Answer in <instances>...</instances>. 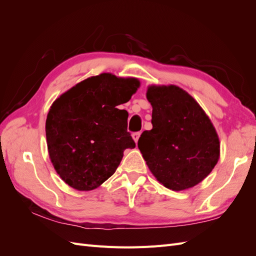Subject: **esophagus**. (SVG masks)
Returning a JSON list of instances; mask_svg holds the SVG:
<instances>
[{
  "label": "esophagus",
  "mask_w": 256,
  "mask_h": 256,
  "mask_svg": "<svg viewBox=\"0 0 256 256\" xmlns=\"http://www.w3.org/2000/svg\"><path fill=\"white\" fill-rule=\"evenodd\" d=\"M140 136H141V132H134V134H132V138H134V140L136 143H138V138H140Z\"/></svg>",
  "instance_id": "34e87169"
}]
</instances>
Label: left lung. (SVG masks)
I'll use <instances>...</instances> for the list:
<instances>
[{"label": "left lung", "instance_id": "obj_1", "mask_svg": "<svg viewBox=\"0 0 256 256\" xmlns=\"http://www.w3.org/2000/svg\"><path fill=\"white\" fill-rule=\"evenodd\" d=\"M146 97L152 106V129L138 142L146 164L168 189L194 187L219 160L214 125L196 100L175 85H152Z\"/></svg>", "mask_w": 256, "mask_h": 256}]
</instances>
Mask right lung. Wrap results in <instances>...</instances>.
I'll return each instance as SVG.
<instances>
[{"instance_id":"right-lung-1","label":"right lung","mask_w":256,"mask_h":256,"mask_svg":"<svg viewBox=\"0 0 256 256\" xmlns=\"http://www.w3.org/2000/svg\"><path fill=\"white\" fill-rule=\"evenodd\" d=\"M140 86L136 78L102 74L60 95L46 120L49 156L58 174L79 191L92 190L111 177L126 148L136 143L127 130L129 102Z\"/></svg>"}]
</instances>
